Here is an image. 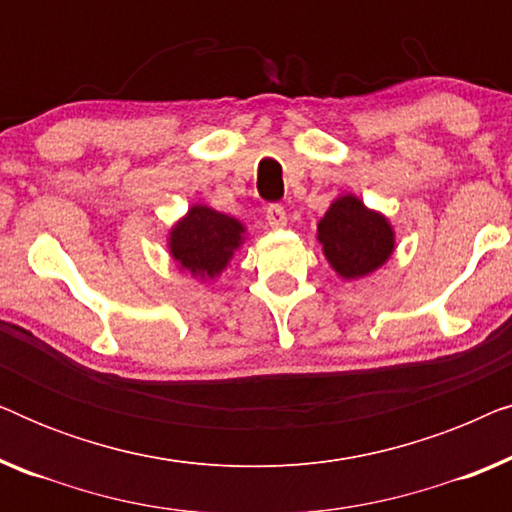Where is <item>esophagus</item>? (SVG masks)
<instances>
[{
  "label": "esophagus",
  "mask_w": 512,
  "mask_h": 512,
  "mask_svg": "<svg viewBox=\"0 0 512 512\" xmlns=\"http://www.w3.org/2000/svg\"><path fill=\"white\" fill-rule=\"evenodd\" d=\"M265 219H268V223L272 228H284L286 226V209L282 205H268V209H265Z\"/></svg>",
  "instance_id": "1"
}]
</instances>
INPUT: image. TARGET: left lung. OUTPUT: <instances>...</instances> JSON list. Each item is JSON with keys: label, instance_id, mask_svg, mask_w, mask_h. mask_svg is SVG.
<instances>
[{"label": "left lung", "instance_id": "obj_1", "mask_svg": "<svg viewBox=\"0 0 512 512\" xmlns=\"http://www.w3.org/2000/svg\"><path fill=\"white\" fill-rule=\"evenodd\" d=\"M319 242L333 270L345 279H359L387 263L394 251V230L382 214L368 209L354 195H342L319 221Z\"/></svg>", "mask_w": 512, "mask_h": 512}]
</instances>
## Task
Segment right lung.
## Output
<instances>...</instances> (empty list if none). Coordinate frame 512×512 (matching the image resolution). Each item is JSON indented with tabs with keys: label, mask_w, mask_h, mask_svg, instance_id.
<instances>
[{
	"label": "right lung",
	"mask_w": 512,
	"mask_h": 512,
	"mask_svg": "<svg viewBox=\"0 0 512 512\" xmlns=\"http://www.w3.org/2000/svg\"><path fill=\"white\" fill-rule=\"evenodd\" d=\"M244 226L233 216L195 205L170 233V254L200 279H214L226 268L233 251L242 244Z\"/></svg>",
	"instance_id": "obj_1"
}]
</instances>
